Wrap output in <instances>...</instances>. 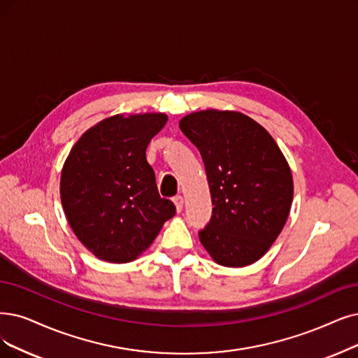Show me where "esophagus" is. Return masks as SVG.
Wrapping results in <instances>:
<instances>
[{
    "label": "esophagus",
    "mask_w": 358,
    "mask_h": 358,
    "mask_svg": "<svg viewBox=\"0 0 358 358\" xmlns=\"http://www.w3.org/2000/svg\"><path fill=\"white\" fill-rule=\"evenodd\" d=\"M173 203H175V206H176L178 213L182 211V208H183V198H182L180 195H176V196L173 198Z\"/></svg>",
    "instance_id": "esophagus-1"
}]
</instances>
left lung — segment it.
<instances>
[{
	"mask_svg": "<svg viewBox=\"0 0 358 358\" xmlns=\"http://www.w3.org/2000/svg\"><path fill=\"white\" fill-rule=\"evenodd\" d=\"M179 127L201 154L214 206L199 241L222 266L252 264L288 219L294 183L287 160L264 127L238 111H196Z\"/></svg>",
	"mask_w": 358,
	"mask_h": 358,
	"instance_id": "left-lung-1",
	"label": "left lung"
}]
</instances>
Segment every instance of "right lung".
Masks as SVG:
<instances>
[{
    "label": "right lung",
    "instance_id": "add662e5",
    "mask_svg": "<svg viewBox=\"0 0 358 358\" xmlns=\"http://www.w3.org/2000/svg\"><path fill=\"white\" fill-rule=\"evenodd\" d=\"M166 122L162 113L117 114L85 132L67 157L62 204L75 235L98 259L135 260L176 214L160 196L145 157Z\"/></svg>",
    "mask_w": 358,
    "mask_h": 358
}]
</instances>
